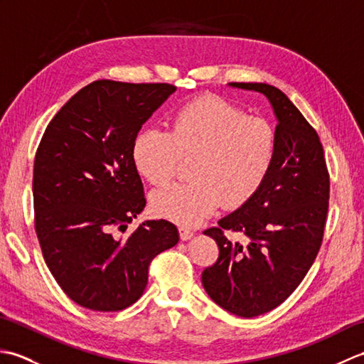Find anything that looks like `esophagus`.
Wrapping results in <instances>:
<instances>
[{"label":"esophagus","mask_w":364,"mask_h":364,"mask_svg":"<svg viewBox=\"0 0 364 364\" xmlns=\"http://www.w3.org/2000/svg\"><path fill=\"white\" fill-rule=\"evenodd\" d=\"M178 231H180V239H181V241H188V239H191L192 236H194V231L186 228V227H180V228H178Z\"/></svg>","instance_id":"34e87169"}]
</instances>
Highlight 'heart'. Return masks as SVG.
Instances as JSON below:
<instances>
[{
  "label": "heart",
  "mask_w": 364,
  "mask_h": 364,
  "mask_svg": "<svg viewBox=\"0 0 364 364\" xmlns=\"http://www.w3.org/2000/svg\"><path fill=\"white\" fill-rule=\"evenodd\" d=\"M275 154L272 123L218 95L181 105L168 131L142 129L131 150L139 175L156 186L173 178L181 158H194V181L167 184L151 194L153 213L180 225H197L220 205H245L267 180Z\"/></svg>",
  "instance_id": "b5f03b06"
}]
</instances>
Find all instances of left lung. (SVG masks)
Wrapping results in <instances>:
<instances>
[{
  "mask_svg": "<svg viewBox=\"0 0 364 364\" xmlns=\"http://www.w3.org/2000/svg\"><path fill=\"white\" fill-rule=\"evenodd\" d=\"M257 90L272 103L277 154L267 180L252 200L205 230L219 257L202 274L215 304L241 318L274 310L296 291L323 241L330 173L316 129L280 89L262 82H231ZM227 232L242 234L236 243Z\"/></svg>",
  "mask_w": 364,
  "mask_h": 364,
  "instance_id": "1",
  "label": "left lung"
}]
</instances>
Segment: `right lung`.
<instances>
[{"mask_svg":"<svg viewBox=\"0 0 364 364\" xmlns=\"http://www.w3.org/2000/svg\"><path fill=\"white\" fill-rule=\"evenodd\" d=\"M167 82L98 80L48 123L34 159V228L67 297L87 310L122 311L142 296L153 258L178 242L168 220H146L131 156L134 137L175 92Z\"/></svg>","mask_w":364,"mask_h":364,"instance_id":"obj_1","label":"right lung"}]
</instances>
